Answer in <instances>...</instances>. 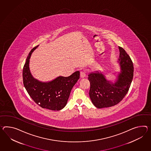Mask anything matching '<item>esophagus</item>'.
I'll list each match as a JSON object with an SVG mask.
<instances>
[{
  "instance_id": "esophagus-1",
  "label": "esophagus",
  "mask_w": 151,
  "mask_h": 151,
  "mask_svg": "<svg viewBox=\"0 0 151 151\" xmlns=\"http://www.w3.org/2000/svg\"><path fill=\"white\" fill-rule=\"evenodd\" d=\"M80 76H81V78H85L86 76V73L85 72V71H81Z\"/></svg>"
}]
</instances>
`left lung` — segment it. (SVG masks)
Masks as SVG:
<instances>
[{
  "mask_svg": "<svg viewBox=\"0 0 151 151\" xmlns=\"http://www.w3.org/2000/svg\"><path fill=\"white\" fill-rule=\"evenodd\" d=\"M119 57L117 63L120 71L112 73L116 78L109 80L101 71L88 74L90 82L89 97L93 105L98 109L109 107L119 103L129 91L132 82L134 66L129 55L121 47H118Z\"/></svg>",
  "mask_w": 151,
  "mask_h": 151,
  "instance_id": "1",
  "label": "left lung"
}]
</instances>
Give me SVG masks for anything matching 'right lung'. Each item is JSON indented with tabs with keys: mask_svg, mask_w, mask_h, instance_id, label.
<instances>
[{
	"mask_svg": "<svg viewBox=\"0 0 151 151\" xmlns=\"http://www.w3.org/2000/svg\"><path fill=\"white\" fill-rule=\"evenodd\" d=\"M33 48L26 59L23 70V85L32 99L40 106L53 111H59L66 106L70 92L80 78L76 71L68 77L59 76L51 81L42 82L34 78L29 68L30 58Z\"/></svg>",
	"mask_w": 151,
	"mask_h": 151,
	"instance_id": "1",
	"label": "right lung"
}]
</instances>
